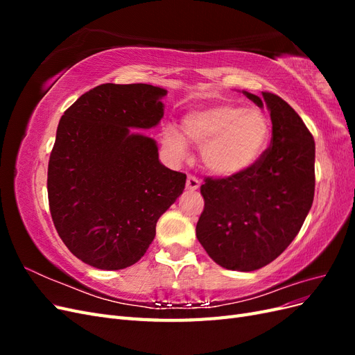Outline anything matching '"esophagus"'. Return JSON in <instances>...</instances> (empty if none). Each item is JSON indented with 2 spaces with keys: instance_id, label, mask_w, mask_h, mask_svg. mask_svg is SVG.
I'll return each instance as SVG.
<instances>
[{
  "instance_id": "obj_1",
  "label": "esophagus",
  "mask_w": 355,
  "mask_h": 355,
  "mask_svg": "<svg viewBox=\"0 0 355 355\" xmlns=\"http://www.w3.org/2000/svg\"><path fill=\"white\" fill-rule=\"evenodd\" d=\"M200 188V180L196 176H188L187 179V189L197 191Z\"/></svg>"
}]
</instances>
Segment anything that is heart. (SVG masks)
Listing matches in <instances>:
<instances>
[{"mask_svg":"<svg viewBox=\"0 0 355 355\" xmlns=\"http://www.w3.org/2000/svg\"><path fill=\"white\" fill-rule=\"evenodd\" d=\"M182 132L201 146L202 164L218 176H234L252 167L266 151L271 137L268 116L259 108L216 103L182 118ZM163 145L178 159L188 153L185 139L173 127L163 132Z\"/></svg>","mask_w":355,"mask_h":355,"instance_id":"b5f03b06","label":"heart"}]
</instances>
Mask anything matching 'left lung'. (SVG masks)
I'll list each match as a JSON object with an SVG mask.
<instances>
[{"label": "left lung", "instance_id": "obj_1", "mask_svg": "<svg viewBox=\"0 0 355 355\" xmlns=\"http://www.w3.org/2000/svg\"><path fill=\"white\" fill-rule=\"evenodd\" d=\"M243 93L270 110L271 145L241 173L206 179L196 232L218 265L249 272L280 256L302 228L314 200L315 144L302 118L280 96Z\"/></svg>", "mask_w": 355, "mask_h": 355}]
</instances>
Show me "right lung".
Listing matches in <instances>:
<instances>
[{"label": "right lung", "instance_id": "1", "mask_svg": "<svg viewBox=\"0 0 355 355\" xmlns=\"http://www.w3.org/2000/svg\"><path fill=\"white\" fill-rule=\"evenodd\" d=\"M167 92L151 84L106 83L62 115L47 173L53 223L80 261L115 271L136 263L157 220L184 192L187 175L159 163L153 137Z\"/></svg>", "mask_w": 355, "mask_h": 355}]
</instances>
